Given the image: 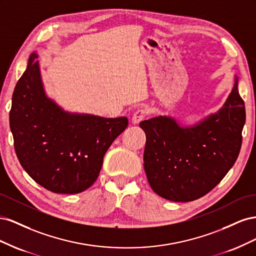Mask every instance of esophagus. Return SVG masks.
<instances>
[{"label": "esophagus", "mask_w": 256, "mask_h": 256, "mask_svg": "<svg viewBox=\"0 0 256 256\" xmlns=\"http://www.w3.org/2000/svg\"><path fill=\"white\" fill-rule=\"evenodd\" d=\"M145 118V111L143 110H138L136 112L134 113L132 118H131V122L134 124V125H138V122H141Z\"/></svg>", "instance_id": "obj_1"}]
</instances>
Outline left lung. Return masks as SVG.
<instances>
[{
	"mask_svg": "<svg viewBox=\"0 0 256 256\" xmlns=\"http://www.w3.org/2000/svg\"><path fill=\"white\" fill-rule=\"evenodd\" d=\"M246 122L238 76L222 108L193 125L173 116L143 120L144 170L152 189L173 202H190L212 190L238 157Z\"/></svg>",
	"mask_w": 256,
	"mask_h": 256,
	"instance_id": "obj_1",
	"label": "left lung"
}]
</instances>
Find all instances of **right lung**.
<instances>
[{
  "mask_svg": "<svg viewBox=\"0 0 256 256\" xmlns=\"http://www.w3.org/2000/svg\"><path fill=\"white\" fill-rule=\"evenodd\" d=\"M37 58V51L30 53L12 94L14 150L22 168L44 188L80 193L96 182L104 154L128 120L66 111L46 92Z\"/></svg>",
  "mask_w": 256,
  "mask_h": 256,
  "instance_id": "obj_1",
  "label": "right lung"
}]
</instances>
